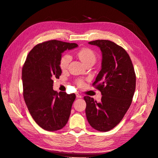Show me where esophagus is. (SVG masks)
<instances>
[{
    "label": "esophagus",
    "mask_w": 158,
    "mask_h": 158,
    "mask_svg": "<svg viewBox=\"0 0 158 158\" xmlns=\"http://www.w3.org/2000/svg\"><path fill=\"white\" fill-rule=\"evenodd\" d=\"M76 98H82V95H81L80 94H79L78 93H76Z\"/></svg>",
    "instance_id": "obj_1"
}]
</instances>
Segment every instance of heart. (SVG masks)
I'll return each instance as SVG.
<instances>
[{"instance_id":"b5f03b06","label":"heart","mask_w":158,"mask_h":158,"mask_svg":"<svg viewBox=\"0 0 158 158\" xmlns=\"http://www.w3.org/2000/svg\"><path fill=\"white\" fill-rule=\"evenodd\" d=\"M78 58L82 60L85 65L94 64L96 60V55L93 50L89 48H82L79 50L77 52ZM71 61V57L69 55L65 54L61 56L59 61V66L62 70H64L68 67V66ZM76 84L79 86L84 85V81L81 79H78L76 81Z\"/></svg>"}]
</instances>
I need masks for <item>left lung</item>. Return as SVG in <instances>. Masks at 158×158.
<instances>
[{
  "label": "left lung",
  "instance_id": "1",
  "mask_svg": "<svg viewBox=\"0 0 158 158\" xmlns=\"http://www.w3.org/2000/svg\"><path fill=\"white\" fill-rule=\"evenodd\" d=\"M99 47L102 52V69L93 85L102 93L101 102L89 96L85 114L95 130L107 132L115 127L130 107L136 88V74L131 59L122 47L109 40L88 43Z\"/></svg>",
  "mask_w": 158,
  "mask_h": 158
}]
</instances>
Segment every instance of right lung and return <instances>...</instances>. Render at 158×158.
Listing matches in <instances>:
<instances>
[{"instance_id":"obj_1","label":"right lung","mask_w":158,"mask_h":158,"mask_svg":"<svg viewBox=\"0 0 158 158\" xmlns=\"http://www.w3.org/2000/svg\"><path fill=\"white\" fill-rule=\"evenodd\" d=\"M78 47L58 40L37 44L30 51L22 68L23 95L35 123L44 130L56 131L67 123L74 94L58 93L52 89L53 79L62 71L59 61L62 52Z\"/></svg>"}]
</instances>
